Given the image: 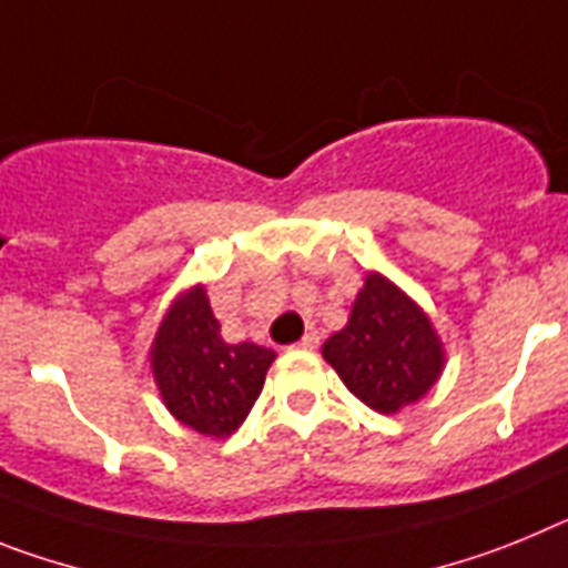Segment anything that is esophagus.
Instances as JSON below:
<instances>
[{
    "label": "esophagus",
    "mask_w": 568,
    "mask_h": 568,
    "mask_svg": "<svg viewBox=\"0 0 568 568\" xmlns=\"http://www.w3.org/2000/svg\"><path fill=\"white\" fill-rule=\"evenodd\" d=\"M317 343H320L317 332H308L303 339H300L297 348H303V352H312V348H317Z\"/></svg>",
    "instance_id": "34e87169"
}]
</instances>
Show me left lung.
I'll use <instances>...</instances> for the list:
<instances>
[{"label": "left lung", "instance_id": "8db88e82", "mask_svg": "<svg viewBox=\"0 0 568 568\" xmlns=\"http://www.w3.org/2000/svg\"><path fill=\"white\" fill-rule=\"evenodd\" d=\"M345 388L379 414H397L432 392L446 348L432 317L397 283L368 271L348 323L323 343Z\"/></svg>", "mask_w": 568, "mask_h": 568}]
</instances>
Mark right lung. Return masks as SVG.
Listing matches in <instances>:
<instances>
[{
	"label": "right lung",
	"mask_w": 568,
	"mask_h": 568,
	"mask_svg": "<svg viewBox=\"0 0 568 568\" xmlns=\"http://www.w3.org/2000/svg\"><path fill=\"white\" fill-rule=\"evenodd\" d=\"M148 359L171 417L223 440L248 417L277 352L248 339L225 343L209 291L196 283L168 305Z\"/></svg>",
	"instance_id": "add662e5"
}]
</instances>
